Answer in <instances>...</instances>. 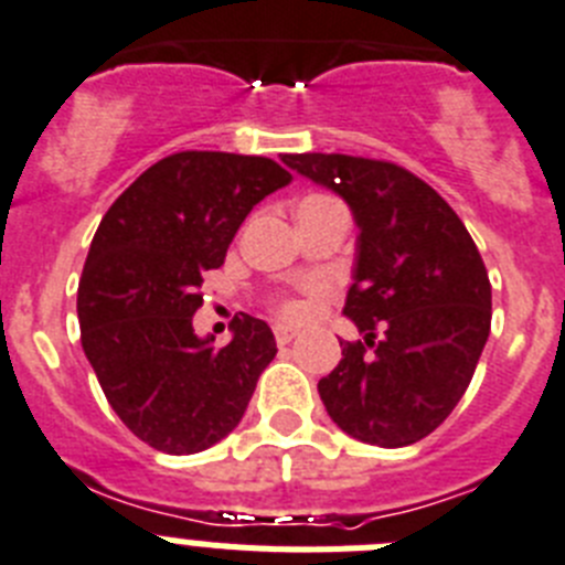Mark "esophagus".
I'll list each match as a JSON object with an SVG mask.
<instances>
[{"label": "esophagus", "instance_id": "34e87169", "mask_svg": "<svg viewBox=\"0 0 565 565\" xmlns=\"http://www.w3.org/2000/svg\"><path fill=\"white\" fill-rule=\"evenodd\" d=\"M273 335H276V343H278V347H284V343L292 341V338H296L298 332L292 330V327H284V323H278L276 330H273Z\"/></svg>", "mask_w": 565, "mask_h": 565}]
</instances>
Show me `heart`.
I'll return each instance as SVG.
<instances>
[{
	"instance_id": "1",
	"label": "heart",
	"mask_w": 565,
	"mask_h": 565,
	"mask_svg": "<svg viewBox=\"0 0 565 565\" xmlns=\"http://www.w3.org/2000/svg\"><path fill=\"white\" fill-rule=\"evenodd\" d=\"M318 287H321V284H312V289ZM273 307H276L278 316L287 318V321H298V318H303V312H307V303L296 296H278L276 301H273Z\"/></svg>"
}]
</instances>
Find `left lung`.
Masks as SVG:
<instances>
[{
  "label": "left lung",
  "instance_id": "1",
  "mask_svg": "<svg viewBox=\"0 0 565 565\" xmlns=\"http://www.w3.org/2000/svg\"><path fill=\"white\" fill-rule=\"evenodd\" d=\"M281 161L335 190L361 227L343 312L364 341H341V361L318 381L323 406L364 444H415L463 398L489 338L483 258L458 213L406 167L343 153Z\"/></svg>",
  "mask_w": 565,
  "mask_h": 565
}]
</instances>
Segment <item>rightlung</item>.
Returning a JSON list of instances; mask_svg holds the SVG:
<instances>
[{"label":"right lung","instance_id":"right-lung-1","mask_svg":"<svg viewBox=\"0 0 565 565\" xmlns=\"http://www.w3.org/2000/svg\"><path fill=\"white\" fill-rule=\"evenodd\" d=\"M292 175L264 156L181 150L147 167L93 235L82 281V350L121 424L159 452L193 455L238 426L276 358L262 318L235 316L233 341L193 330L201 281L222 267L249 210Z\"/></svg>","mask_w":565,"mask_h":565}]
</instances>
